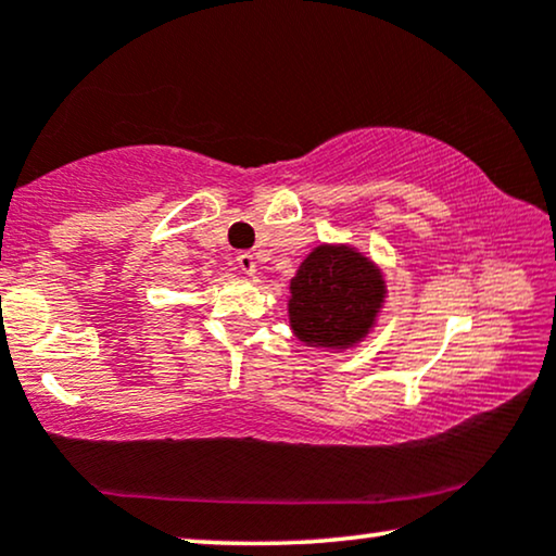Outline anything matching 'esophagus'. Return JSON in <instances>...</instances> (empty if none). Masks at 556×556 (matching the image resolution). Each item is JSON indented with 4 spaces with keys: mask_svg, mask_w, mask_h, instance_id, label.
<instances>
[{
    "mask_svg": "<svg viewBox=\"0 0 556 556\" xmlns=\"http://www.w3.org/2000/svg\"><path fill=\"white\" fill-rule=\"evenodd\" d=\"M238 265L245 276H255V255L253 253H238Z\"/></svg>",
    "mask_w": 556,
    "mask_h": 556,
    "instance_id": "esophagus-1",
    "label": "esophagus"
}]
</instances>
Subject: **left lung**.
Instances as JSON below:
<instances>
[{
    "label": "left lung",
    "mask_w": 556,
    "mask_h": 556,
    "mask_svg": "<svg viewBox=\"0 0 556 556\" xmlns=\"http://www.w3.org/2000/svg\"><path fill=\"white\" fill-rule=\"evenodd\" d=\"M382 299L384 280L367 257L352 248L321 245L291 280L288 314L301 341L344 349L371 329Z\"/></svg>",
    "instance_id": "left-lung-1"
}]
</instances>
